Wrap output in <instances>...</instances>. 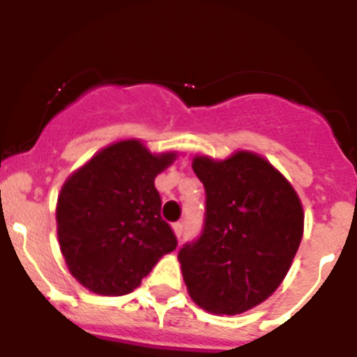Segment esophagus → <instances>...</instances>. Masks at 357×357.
<instances>
[{"label": "esophagus", "mask_w": 357, "mask_h": 357, "mask_svg": "<svg viewBox=\"0 0 357 357\" xmlns=\"http://www.w3.org/2000/svg\"><path fill=\"white\" fill-rule=\"evenodd\" d=\"M173 230H175L176 238L181 239V238H182V234H184V223H181V222L173 223Z\"/></svg>", "instance_id": "esophagus-1"}]
</instances>
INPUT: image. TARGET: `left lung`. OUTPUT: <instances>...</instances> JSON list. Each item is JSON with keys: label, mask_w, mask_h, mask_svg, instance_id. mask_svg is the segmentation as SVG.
<instances>
[{"label": "left lung", "mask_w": 357, "mask_h": 357, "mask_svg": "<svg viewBox=\"0 0 357 357\" xmlns=\"http://www.w3.org/2000/svg\"><path fill=\"white\" fill-rule=\"evenodd\" d=\"M206 218L195 241L178 250L195 302L216 314H239L272 295L288 273L304 230L295 189L250 151L227 160L197 157Z\"/></svg>", "instance_id": "left-lung-1"}]
</instances>
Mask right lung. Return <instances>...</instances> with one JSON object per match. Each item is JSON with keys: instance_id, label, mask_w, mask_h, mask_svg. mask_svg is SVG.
<instances>
[{"instance_id": "add662e5", "label": "right lung", "mask_w": 357, "mask_h": 357, "mask_svg": "<svg viewBox=\"0 0 357 357\" xmlns=\"http://www.w3.org/2000/svg\"><path fill=\"white\" fill-rule=\"evenodd\" d=\"M173 160L175 153L151 155L139 141H121L66 181L56 232L69 272L82 286L98 295H127L175 250L153 184Z\"/></svg>"}]
</instances>
